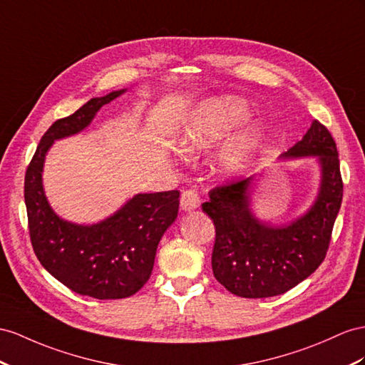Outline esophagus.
I'll return each mask as SVG.
<instances>
[{"mask_svg":"<svg viewBox=\"0 0 365 365\" xmlns=\"http://www.w3.org/2000/svg\"><path fill=\"white\" fill-rule=\"evenodd\" d=\"M200 205V195L197 192V190H185L182 192V197H180V208L185 212H190L194 211L195 208H199Z\"/></svg>","mask_w":365,"mask_h":365,"instance_id":"34e87169","label":"esophagus"}]
</instances>
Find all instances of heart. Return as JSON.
I'll use <instances>...</instances> for the list:
<instances>
[{
	"label": "heart",
	"instance_id": "obj_1",
	"mask_svg": "<svg viewBox=\"0 0 365 365\" xmlns=\"http://www.w3.org/2000/svg\"><path fill=\"white\" fill-rule=\"evenodd\" d=\"M251 117L248 103L236 96L211 98L195 110L185 126L182 145L186 148H205L228 135ZM264 138V126L255 123L242 130L222 149L216 160V170L223 174H235L245 168L255 157Z\"/></svg>",
	"mask_w": 365,
	"mask_h": 365
}]
</instances>
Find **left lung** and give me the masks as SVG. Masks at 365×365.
I'll list each match as a JSON object with an SVG mask.
<instances>
[{
    "label": "left lung",
    "mask_w": 365,
    "mask_h": 365,
    "mask_svg": "<svg viewBox=\"0 0 365 365\" xmlns=\"http://www.w3.org/2000/svg\"><path fill=\"white\" fill-rule=\"evenodd\" d=\"M282 158L316 157L321 185L316 200L288 225H269L251 211L256 175L231 182L208 192L202 203L216 227L212 273L230 293L248 297L284 294L322 264L342 202V177L336 143L322 123L310 129Z\"/></svg>",
    "instance_id": "left-lung-1"
}]
</instances>
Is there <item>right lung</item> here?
Returning <instances> with one entry per match:
<instances>
[{
  "label": "right lung",
  "mask_w": 365,
  "mask_h": 365,
  "mask_svg": "<svg viewBox=\"0 0 365 365\" xmlns=\"http://www.w3.org/2000/svg\"><path fill=\"white\" fill-rule=\"evenodd\" d=\"M126 89L91 98L46 130L24 177L29 235L40 264L63 285L83 296L123 299L135 294L153 273L163 232L179 212L180 192L137 194L108 219L78 225L58 217L43 190L46 154L55 140L81 133L103 105Z\"/></svg>",
  "instance_id": "1"
}]
</instances>
